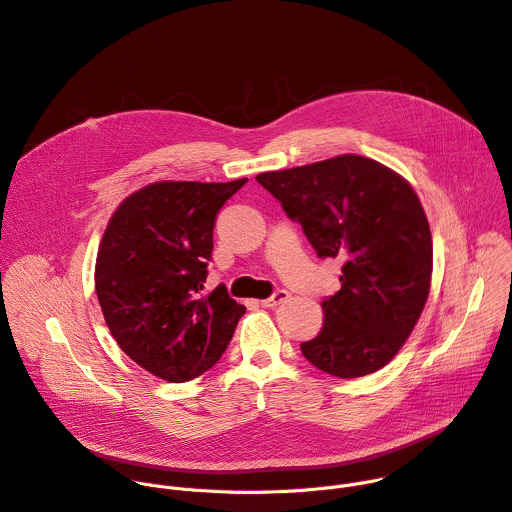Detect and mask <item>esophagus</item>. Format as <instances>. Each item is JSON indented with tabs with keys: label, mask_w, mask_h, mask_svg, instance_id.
Listing matches in <instances>:
<instances>
[{
	"label": "esophagus",
	"mask_w": 512,
	"mask_h": 512,
	"mask_svg": "<svg viewBox=\"0 0 512 512\" xmlns=\"http://www.w3.org/2000/svg\"><path fill=\"white\" fill-rule=\"evenodd\" d=\"M287 300H289V291L277 289L271 298H267V300L261 302V306H263V308H275V306H279V304H283V302H287Z\"/></svg>",
	"instance_id": "esophagus-1"
}]
</instances>
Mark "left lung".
<instances>
[{
  "label": "left lung",
  "instance_id": "8db88e82",
  "mask_svg": "<svg viewBox=\"0 0 512 512\" xmlns=\"http://www.w3.org/2000/svg\"><path fill=\"white\" fill-rule=\"evenodd\" d=\"M255 180L302 225L318 257L342 261V287L322 302L324 326L302 354L340 379L383 369L413 332L431 283V233L411 184L354 154Z\"/></svg>",
  "mask_w": 512,
  "mask_h": 512
}]
</instances>
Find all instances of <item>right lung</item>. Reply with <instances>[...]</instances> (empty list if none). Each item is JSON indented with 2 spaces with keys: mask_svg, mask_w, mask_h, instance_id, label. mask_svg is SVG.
I'll list each match as a JSON object with an SVG mask.
<instances>
[{
  "mask_svg": "<svg viewBox=\"0 0 512 512\" xmlns=\"http://www.w3.org/2000/svg\"><path fill=\"white\" fill-rule=\"evenodd\" d=\"M245 182H154L111 216L97 298L119 348L154 377L184 383L212 369L245 314L225 285L200 296L214 218Z\"/></svg>",
  "mask_w": 512,
  "mask_h": 512,
  "instance_id": "1",
  "label": "right lung"
}]
</instances>
